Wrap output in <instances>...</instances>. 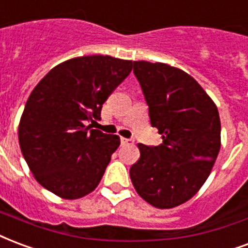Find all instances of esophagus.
<instances>
[{
  "label": "esophagus",
  "mask_w": 248,
  "mask_h": 248,
  "mask_svg": "<svg viewBox=\"0 0 248 248\" xmlns=\"http://www.w3.org/2000/svg\"><path fill=\"white\" fill-rule=\"evenodd\" d=\"M121 143H122L124 146H130V144H134V140H131V139L121 138Z\"/></svg>",
  "instance_id": "1"
}]
</instances>
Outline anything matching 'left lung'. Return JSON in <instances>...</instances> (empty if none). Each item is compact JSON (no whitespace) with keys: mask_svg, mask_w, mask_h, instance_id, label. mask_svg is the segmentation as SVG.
I'll list each match as a JSON object with an SVG mask.
<instances>
[{"mask_svg":"<svg viewBox=\"0 0 248 248\" xmlns=\"http://www.w3.org/2000/svg\"><path fill=\"white\" fill-rule=\"evenodd\" d=\"M152 127L163 143H139L130 168L137 193L159 209L176 208L197 193L221 148V121L214 101L190 75L164 63L134 62Z\"/></svg>","mask_w":248,"mask_h":248,"instance_id":"left-lung-1","label":"left lung"}]
</instances>
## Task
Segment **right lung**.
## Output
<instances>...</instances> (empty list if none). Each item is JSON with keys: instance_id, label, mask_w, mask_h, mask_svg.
Here are the masks:
<instances>
[{"instance_id": "add662e5", "label": "right lung", "mask_w": 248, "mask_h": 248, "mask_svg": "<svg viewBox=\"0 0 248 248\" xmlns=\"http://www.w3.org/2000/svg\"><path fill=\"white\" fill-rule=\"evenodd\" d=\"M133 69L131 60L92 55L49 71L26 102L18 126L22 155L35 180L64 200L96 189L118 148V135L87 126Z\"/></svg>"}]
</instances>
